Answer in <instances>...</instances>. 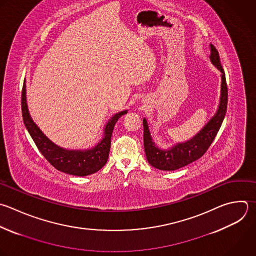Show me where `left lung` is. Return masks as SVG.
Instances as JSON below:
<instances>
[{
    "label": "left lung",
    "mask_w": 256,
    "mask_h": 256,
    "mask_svg": "<svg viewBox=\"0 0 256 256\" xmlns=\"http://www.w3.org/2000/svg\"><path fill=\"white\" fill-rule=\"evenodd\" d=\"M210 51L211 63L221 72V90L218 109L207 124L191 139L176 143L169 149H161L152 139L146 118L143 119L146 158L150 165L159 170L173 171L199 159L207 151L221 127L227 109V85L218 51L212 44H210Z\"/></svg>",
    "instance_id": "left-lung-1"
}]
</instances>
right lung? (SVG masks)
<instances>
[{"instance_id":"add662e5","label":"right lung","mask_w":256,"mask_h":256,"mask_svg":"<svg viewBox=\"0 0 256 256\" xmlns=\"http://www.w3.org/2000/svg\"><path fill=\"white\" fill-rule=\"evenodd\" d=\"M127 110L121 111L111 117L104 128L101 141L91 149L69 150L52 142L36 125L31 118L26 100V81L22 91V114L24 124L34 140L36 146L57 170L75 176H87L99 171L107 162L111 146V136L118 119L125 115Z\"/></svg>"}]
</instances>
